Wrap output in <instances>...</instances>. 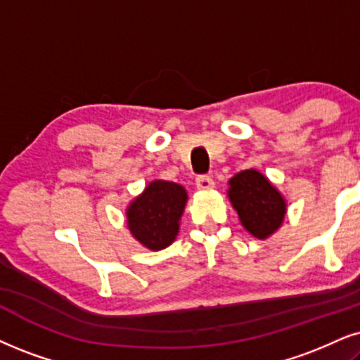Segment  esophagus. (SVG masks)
I'll return each instance as SVG.
<instances>
[{"instance_id": "esophagus-1", "label": "esophagus", "mask_w": 360, "mask_h": 360, "mask_svg": "<svg viewBox=\"0 0 360 360\" xmlns=\"http://www.w3.org/2000/svg\"><path fill=\"white\" fill-rule=\"evenodd\" d=\"M195 181H197V187L200 190H212V188H214V185H215L214 179H212V176H208V175H198L197 179H195Z\"/></svg>"}]
</instances>
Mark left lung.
Here are the masks:
<instances>
[{
    "label": "left lung",
    "instance_id": "left-lung-1",
    "mask_svg": "<svg viewBox=\"0 0 360 360\" xmlns=\"http://www.w3.org/2000/svg\"><path fill=\"white\" fill-rule=\"evenodd\" d=\"M229 197L238 219L257 238H267L281 227L285 202L264 175L243 170L229 181Z\"/></svg>",
    "mask_w": 360,
    "mask_h": 360
}]
</instances>
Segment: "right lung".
<instances>
[{
	"label": "right lung",
	"mask_w": 360,
	"mask_h": 360,
	"mask_svg": "<svg viewBox=\"0 0 360 360\" xmlns=\"http://www.w3.org/2000/svg\"><path fill=\"white\" fill-rule=\"evenodd\" d=\"M187 192L173 181L155 180L128 207L127 224L133 237L150 250H162L175 240Z\"/></svg>",
	"instance_id": "1"
}]
</instances>
